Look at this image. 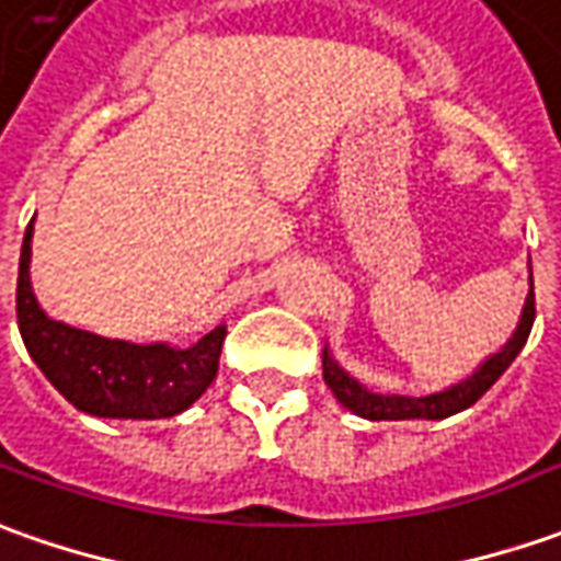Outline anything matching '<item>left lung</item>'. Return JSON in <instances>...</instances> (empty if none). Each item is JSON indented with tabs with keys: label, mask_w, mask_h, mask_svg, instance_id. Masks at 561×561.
I'll use <instances>...</instances> for the list:
<instances>
[{
	"label": "left lung",
	"mask_w": 561,
	"mask_h": 561,
	"mask_svg": "<svg viewBox=\"0 0 561 561\" xmlns=\"http://www.w3.org/2000/svg\"><path fill=\"white\" fill-rule=\"evenodd\" d=\"M528 270H531V261H528ZM531 325H535V279H531V291L525 297L513 337L497 353L485 356V362H479V368H472L463 380H457L445 390L430 392V396H396V392L368 390L346 368H341V362L331 356L329 346L322 350V377L334 392V399L365 421H445L457 411L476 405L494 387V380L504 375L522 353Z\"/></svg>",
	"instance_id": "obj_1"
}]
</instances>
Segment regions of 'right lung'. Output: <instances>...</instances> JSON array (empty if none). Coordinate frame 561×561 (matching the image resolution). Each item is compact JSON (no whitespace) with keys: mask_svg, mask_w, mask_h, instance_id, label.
<instances>
[{"mask_svg":"<svg viewBox=\"0 0 561 561\" xmlns=\"http://www.w3.org/2000/svg\"><path fill=\"white\" fill-rule=\"evenodd\" d=\"M30 254L33 220L18 266V329L30 359L70 405L94 417L159 421L186 411L211 387L227 337L224 322L190 346L131 344L76 329L39 307L30 282Z\"/></svg>","mask_w":561,"mask_h":561,"instance_id":"add662e5","label":"right lung"}]
</instances>
